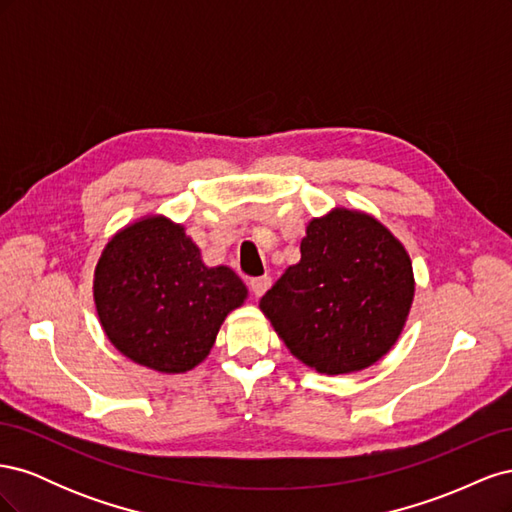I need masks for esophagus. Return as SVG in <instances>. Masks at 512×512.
Returning <instances> with one entry per match:
<instances>
[{"label": "esophagus", "mask_w": 512, "mask_h": 512, "mask_svg": "<svg viewBox=\"0 0 512 512\" xmlns=\"http://www.w3.org/2000/svg\"><path fill=\"white\" fill-rule=\"evenodd\" d=\"M269 286H271V277L269 275L252 277V280H250V288H252V292L256 294V297H262V294L269 290Z\"/></svg>", "instance_id": "34e87169"}]
</instances>
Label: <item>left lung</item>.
Listing matches in <instances>:
<instances>
[{
  "instance_id": "1",
  "label": "left lung",
  "mask_w": 512,
  "mask_h": 512,
  "mask_svg": "<svg viewBox=\"0 0 512 512\" xmlns=\"http://www.w3.org/2000/svg\"><path fill=\"white\" fill-rule=\"evenodd\" d=\"M412 297L404 245L369 215L337 209L309 222L299 265L265 292L260 309L299 361L348 374L391 350Z\"/></svg>"
}]
</instances>
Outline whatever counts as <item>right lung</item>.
<instances>
[{"instance_id": "obj_1", "label": "right lung", "mask_w": 512, "mask_h": 512, "mask_svg": "<svg viewBox=\"0 0 512 512\" xmlns=\"http://www.w3.org/2000/svg\"><path fill=\"white\" fill-rule=\"evenodd\" d=\"M245 294L235 271L205 267L183 228L164 218L136 222L108 241L94 280L113 346L162 374H183L203 361Z\"/></svg>"}]
</instances>
